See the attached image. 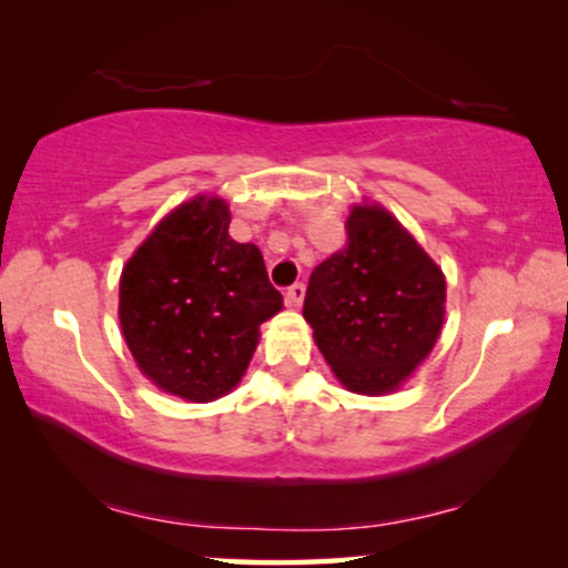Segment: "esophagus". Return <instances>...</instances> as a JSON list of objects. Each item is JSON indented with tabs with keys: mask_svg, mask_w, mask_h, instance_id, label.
<instances>
[{
	"mask_svg": "<svg viewBox=\"0 0 568 568\" xmlns=\"http://www.w3.org/2000/svg\"><path fill=\"white\" fill-rule=\"evenodd\" d=\"M302 300H305V284H302V282L292 284L290 290H286V305H290V307H300Z\"/></svg>",
	"mask_w": 568,
	"mask_h": 568,
	"instance_id": "1",
	"label": "esophagus"
}]
</instances>
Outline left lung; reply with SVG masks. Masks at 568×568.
Wrapping results in <instances>:
<instances>
[{"label": "left lung", "instance_id": "left-lung-1", "mask_svg": "<svg viewBox=\"0 0 568 568\" xmlns=\"http://www.w3.org/2000/svg\"><path fill=\"white\" fill-rule=\"evenodd\" d=\"M348 243L310 276L302 315L348 390L390 393L432 352L445 321V276L379 206H356Z\"/></svg>", "mask_w": 568, "mask_h": 568}]
</instances>
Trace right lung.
<instances>
[{"label":"right lung","mask_w":568,"mask_h":568,"mask_svg":"<svg viewBox=\"0 0 568 568\" xmlns=\"http://www.w3.org/2000/svg\"><path fill=\"white\" fill-rule=\"evenodd\" d=\"M222 199H193L162 220L121 276L123 338L146 377L185 400L240 383L258 325L282 310L253 243L230 237Z\"/></svg>","instance_id":"right-lung-1"}]
</instances>
